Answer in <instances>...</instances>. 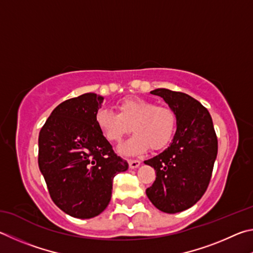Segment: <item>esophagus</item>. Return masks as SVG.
<instances>
[{
    "instance_id": "1",
    "label": "esophagus",
    "mask_w": 253,
    "mask_h": 253,
    "mask_svg": "<svg viewBox=\"0 0 253 253\" xmlns=\"http://www.w3.org/2000/svg\"><path fill=\"white\" fill-rule=\"evenodd\" d=\"M141 165L140 160H129V166L131 169H136Z\"/></svg>"
}]
</instances>
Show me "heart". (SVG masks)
Returning <instances> with one entry per match:
<instances>
[{
  "label": "heart",
  "instance_id": "1",
  "mask_svg": "<svg viewBox=\"0 0 253 253\" xmlns=\"http://www.w3.org/2000/svg\"><path fill=\"white\" fill-rule=\"evenodd\" d=\"M118 113L100 109L95 114V124L101 134L113 143L132 130L134 135L120 148L126 156L142 153L150 148L153 151L165 149L173 139L176 129V114L170 106L156 105L142 97H124L117 103Z\"/></svg>",
  "mask_w": 253,
  "mask_h": 253
}]
</instances>
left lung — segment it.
Returning a JSON list of instances; mask_svg holds the SVG:
<instances>
[{
	"label": "left lung",
	"mask_w": 253,
	"mask_h": 253,
	"mask_svg": "<svg viewBox=\"0 0 253 253\" xmlns=\"http://www.w3.org/2000/svg\"><path fill=\"white\" fill-rule=\"evenodd\" d=\"M176 114V131L165 151L144 161L154 168L156 181L147 189L153 206L166 213L189 209L207 191L218 154L212 118L200 102L182 92L157 88Z\"/></svg>",
	"instance_id": "left-lung-1"
}]
</instances>
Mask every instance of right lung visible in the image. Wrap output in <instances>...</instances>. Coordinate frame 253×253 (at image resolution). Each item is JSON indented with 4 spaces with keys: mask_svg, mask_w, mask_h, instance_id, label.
I'll return each mask as SVG.
<instances>
[{
    "mask_svg": "<svg viewBox=\"0 0 253 253\" xmlns=\"http://www.w3.org/2000/svg\"><path fill=\"white\" fill-rule=\"evenodd\" d=\"M102 102L95 93L62 102L39 134V168L52 201L79 219L104 211L113 178L129 167L97 129L95 114Z\"/></svg>",
    "mask_w": 253,
    "mask_h": 253,
    "instance_id": "right-lung-1",
    "label": "right lung"
}]
</instances>
